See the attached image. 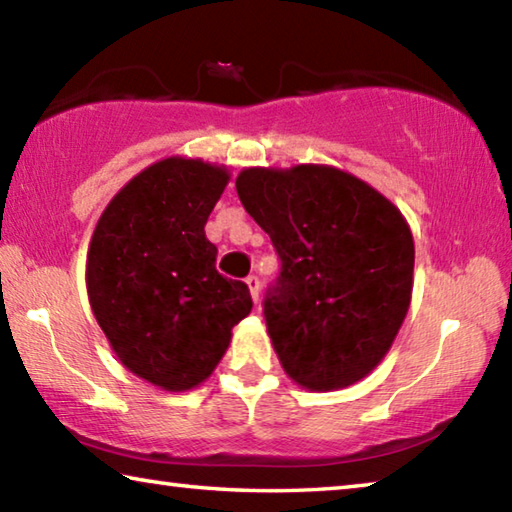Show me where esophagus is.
Instances as JSON below:
<instances>
[{
	"instance_id": "34e87169",
	"label": "esophagus",
	"mask_w": 512,
	"mask_h": 512,
	"mask_svg": "<svg viewBox=\"0 0 512 512\" xmlns=\"http://www.w3.org/2000/svg\"><path fill=\"white\" fill-rule=\"evenodd\" d=\"M246 284H248V289H250V296H253V302L257 305V302H259V277L257 275H248L246 277Z\"/></svg>"
}]
</instances>
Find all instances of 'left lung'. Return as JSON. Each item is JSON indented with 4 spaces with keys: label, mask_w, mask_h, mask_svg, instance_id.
<instances>
[{
    "label": "left lung",
    "mask_w": 512,
    "mask_h": 512,
    "mask_svg": "<svg viewBox=\"0 0 512 512\" xmlns=\"http://www.w3.org/2000/svg\"><path fill=\"white\" fill-rule=\"evenodd\" d=\"M237 194L282 262L264 318L284 372L318 393L368 377L411 305L415 246L402 212L329 164L248 167Z\"/></svg>",
    "instance_id": "left-lung-1"
}]
</instances>
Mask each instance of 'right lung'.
I'll return each mask as SVG.
<instances>
[{
  "mask_svg": "<svg viewBox=\"0 0 512 512\" xmlns=\"http://www.w3.org/2000/svg\"><path fill=\"white\" fill-rule=\"evenodd\" d=\"M228 180L223 164L171 155L128 180L92 232V314L117 359L162 391L203 384L253 309L246 284L216 271L205 237Z\"/></svg>",
  "mask_w": 512,
  "mask_h": 512,
  "instance_id": "1",
  "label": "right lung"
}]
</instances>
